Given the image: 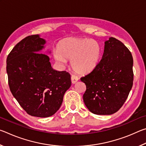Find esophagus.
Returning a JSON list of instances; mask_svg holds the SVG:
<instances>
[{"label": "esophagus", "instance_id": "34e87169", "mask_svg": "<svg viewBox=\"0 0 146 146\" xmlns=\"http://www.w3.org/2000/svg\"><path fill=\"white\" fill-rule=\"evenodd\" d=\"M71 82H72V84H75L78 81V78L77 76H76L75 75H71Z\"/></svg>", "mask_w": 146, "mask_h": 146}]
</instances>
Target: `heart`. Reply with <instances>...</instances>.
<instances>
[{
    "instance_id": "heart-1",
    "label": "heart",
    "mask_w": 146,
    "mask_h": 146,
    "mask_svg": "<svg viewBox=\"0 0 146 146\" xmlns=\"http://www.w3.org/2000/svg\"><path fill=\"white\" fill-rule=\"evenodd\" d=\"M101 55V47L97 40L88 38H72L62 42L58 51L53 56L56 62L65 65L67 58L76 72L86 74L92 71L98 63Z\"/></svg>"
}]
</instances>
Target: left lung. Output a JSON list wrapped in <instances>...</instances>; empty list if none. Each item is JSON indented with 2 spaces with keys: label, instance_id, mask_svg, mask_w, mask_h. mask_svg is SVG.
<instances>
[{
  "label": "left lung",
  "instance_id": "8db88e82",
  "mask_svg": "<svg viewBox=\"0 0 146 146\" xmlns=\"http://www.w3.org/2000/svg\"><path fill=\"white\" fill-rule=\"evenodd\" d=\"M133 59L122 42L110 37L105 41L102 58L95 69L80 78L86 91L83 100L96 115H112L120 110L131 90Z\"/></svg>",
  "mask_w": 146,
  "mask_h": 146
}]
</instances>
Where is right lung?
<instances>
[{
	"instance_id": "add662e5",
	"label": "right lung",
	"mask_w": 146,
	"mask_h": 146,
	"mask_svg": "<svg viewBox=\"0 0 146 146\" xmlns=\"http://www.w3.org/2000/svg\"><path fill=\"white\" fill-rule=\"evenodd\" d=\"M46 42L38 35L27 36L14 47L6 60L12 95L28 114L41 118L57 111L71 84L70 73L53 70L49 56L40 53Z\"/></svg>"
}]
</instances>
